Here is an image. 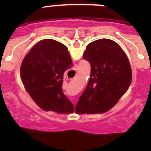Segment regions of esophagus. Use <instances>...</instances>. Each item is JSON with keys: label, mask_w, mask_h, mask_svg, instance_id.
Segmentation results:
<instances>
[{"label": "esophagus", "mask_w": 151, "mask_h": 151, "mask_svg": "<svg viewBox=\"0 0 151 151\" xmlns=\"http://www.w3.org/2000/svg\"><path fill=\"white\" fill-rule=\"evenodd\" d=\"M77 66H74V71H77Z\"/></svg>", "instance_id": "obj_1"}]
</instances>
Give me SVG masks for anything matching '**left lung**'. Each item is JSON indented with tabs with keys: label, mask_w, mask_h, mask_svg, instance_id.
<instances>
[{
	"label": "left lung",
	"mask_w": 151,
	"mask_h": 151,
	"mask_svg": "<svg viewBox=\"0 0 151 151\" xmlns=\"http://www.w3.org/2000/svg\"><path fill=\"white\" fill-rule=\"evenodd\" d=\"M83 58L91 64V78L75 112L104 113L117 104L129 88L132 78L130 63L121 47L108 39L90 43Z\"/></svg>",
	"instance_id": "8db88e82"
}]
</instances>
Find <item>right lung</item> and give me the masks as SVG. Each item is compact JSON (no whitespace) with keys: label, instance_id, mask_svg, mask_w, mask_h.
<instances>
[{"label":"right lung","instance_id":"add662e5","mask_svg":"<svg viewBox=\"0 0 151 151\" xmlns=\"http://www.w3.org/2000/svg\"><path fill=\"white\" fill-rule=\"evenodd\" d=\"M72 65L67 47L53 39L40 41L25 56L20 67L22 82L44 110L74 112V105L62 91L63 74Z\"/></svg>","mask_w":151,"mask_h":151}]
</instances>
